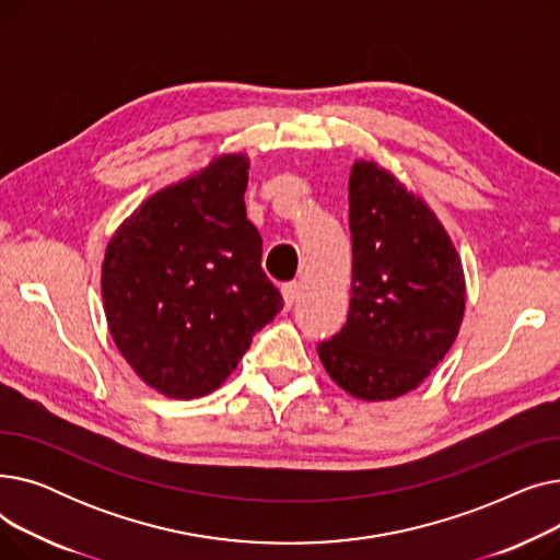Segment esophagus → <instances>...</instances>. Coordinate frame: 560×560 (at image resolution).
Wrapping results in <instances>:
<instances>
[{
    "instance_id": "esophagus-1",
    "label": "esophagus",
    "mask_w": 560,
    "mask_h": 560,
    "mask_svg": "<svg viewBox=\"0 0 560 560\" xmlns=\"http://www.w3.org/2000/svg\"><path fill=\"white\" fill-rule=\"evenodd\" d=\"M281 295H283L285 306L290 308L292 304L298 302V298L302 295V283H300V281H288V283H283V285H281Z\"/></svg>"
}]
</instances>
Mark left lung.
<instances>
[{
    "label": "left lung",
    "instance_id": "obj_1",
    "mask_svg": "<svg viewBox=\"0 0 560 560\" xmlns=\"http://www.w3.org/2000/svg\"><path fill=\"white\" fill-rule=\"evenodd\" d=\"M349 231L347 325L317 354L349 395L395 399L418 388L456 340L463 265L429 206L372 161L351 167Z\"/></svg>",
    "mask_w": 560,
    "mask_h": 560
}]
</instances>
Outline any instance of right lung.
Returning <instances> with one entry per match:
<instances>
[{"label":"right lung","instance_id":"obj_1","mask_svg":"<svg viewBox=\"0 0 560 560\" xmlns=\"http://www.w3.org/2000/svg\"><path fill=\"white\" fill-rule=\"evenodd\" d=\"M249 159L226 154L142 201L102 265L110 336L147 386L174 399L213 393L283 308L247 220Z\"/></svg>","mask_w":560,"mask_h":560}]
</instances>
